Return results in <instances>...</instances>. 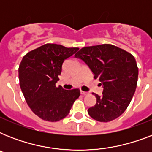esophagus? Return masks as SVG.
<instances>
[{
  "label": "esophagus",
  "mask_w": 152,
  "mask_h": 152,
  "mask_svg": "<svg viewBox=\"0 0 152 152\" xmlns=\"http://www.w3.org/2000/svg\"><path fill=\"white\" fill-rule=\"evenodd\" d=\"M80 94L83 95H88V92H86V91H80Z\"/></svg>",
  "instance_id": "34e87169"
}]
</instances>
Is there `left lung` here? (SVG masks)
<instances>
[{
  "label": "left lung",
  "instance_id": "left-lung-1",
  "mask_svg": "<svg viewBox=\"0 0 152 152\" xmlns=\"http://www.w3.org/2000/svg\"><path fill=\"white\" fill-rule=\"evenodd\" d=\"M75 57L88 64L103 87L101 96L93 93L96 103L88 109V114L100 122L118 118L127 109L137 88L138 67L134 57L118 46L102 44L83 47Z\"/></svg>",
  "mask_w": 152,
  "mask_h": 152
}]
</instances>
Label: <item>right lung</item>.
I'll return each mask as SVG.
<instances>
[{
    "label": "right lung",
    "mask_w": 152,
    "mask_h": 152,
    "mask_svg": "<svg viewBox=\"0 0 152 152\" xmlns=\"http://www.w3.org/2000/svg\"><path fill=\"white\" fill-rule=\"evenodd\" d=\"M78 50L47 43L23 57L19 67L20 88L31 110L42 120L53 122L64 118L80 95L77 88L56 87L63 62Z\"/></svg>",
    "instance_id": "add662e5"
}]
</instances>
